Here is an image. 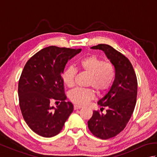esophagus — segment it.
<instances>
[{"instance_id": "1", "label": "esophagus", "mask_w": 157, "mask_h": 157, "mask_svg": "<svg viewBox=\"0 0 157 157\" xmlns=\"http://www.w3.org/2000/svg\"><path fill=\"white\" fill-rule=\"evenodd\" d=\"M82 106H80V105H74V110L79 109H82Z\"/></svg>"}]
</instances>
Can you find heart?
I'll return each mask as SVG.
<instances>
[{
  "instance_id": "b5f03b06",
  "label": "heart",
  "mask_w": 157,
  "mask_h": 157,
  "mask_svg": "<svg viewBox=\"0 0 157 157\" xmlns=\"http://www.w3.org/2000/svg\"><path fill=\"white\" fill-rule=\"evenodd\" d=\"M78 67L88 73L87 86H92L98 93H102L111 87L115 78V68L112 63L105 62L101 58L92 55L81 59ZM77 70L72 66L66 68L62 73V80L67 87L74 86ZM92 88H76L69 94V98L76 105H83L94 98Z\"/></svg>"
}]
</instances>
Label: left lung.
I'll use <instances>...</instances> for the list:
<instances>
[{
  "mask_svg": "<svg viewBox=\"0 0 157 157\" xmlns=\"http://www.w3.org/2000/svg\"><path fill=\"white\" fill-rule=\"evenodd\" d=\"M91 48L104 52L115 68V78L111 87L98 101V105L106 108V113L103 114L94 111L88 121L93 135L106 140L119 134L131 118L136 103L138 82L132 63L121 52L104 44Z\"/></svg>",
  "mask_w": 157,
  "mask_h": 157,
  "instance_id": "1",
  "label": "left lung"
}]
</instances>
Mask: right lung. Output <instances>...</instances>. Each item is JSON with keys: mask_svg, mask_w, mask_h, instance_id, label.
Segmentation results:
<instances>
[{"mask_svg": "<svg viewBox=\"0 0 157 157\" xmlns=\"http://www.w3.org/2000/svg\"><path fill=\"white\" fill-rule=\"evenodd\" d=\"M81 51L48 46L32 56L23 68L18 84L20 109L29 128L39 136L57 135L73 111L72 103L65 101L62 73L69 60ZM52 99L61 103L52 107Z\"/></svg>", "mask_w": 157, "mask_h": 157, "instance_id": "obj_1", "label": "right lung"}]
</instances>
